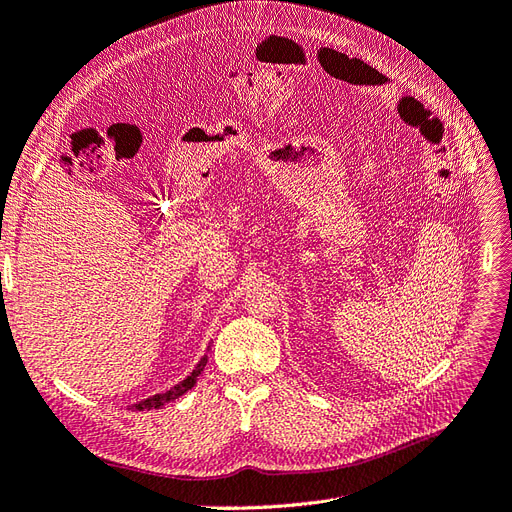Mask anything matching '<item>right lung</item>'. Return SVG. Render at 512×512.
I'll use <instances>...</instances> for the list:
<instances>
[{"label": "right lung", "instance_id": "obj_1", "mask_svg": "<svg viewBox=\"0 0 512 512\" xmlns=\"http://www.w3.org/2000/svg\"><path fill=\"white\" fill-rule=\"evenodd\" d=\"M204 365H206V356H204L202 361L198 363L196 371H194L192 375H187L181 384H177L175 388H170V390H166V392H162V394L151 396V399H145V401L137 403V405H135V409H137V411H145V409H158V407H162L164 403H170V401L179 399L181 394H185L187 390H192V388H194V384H196V380H198V375L202 373Z\"/></svg>", "mask_w": 512, "mask_h": 512}]
</instances>
